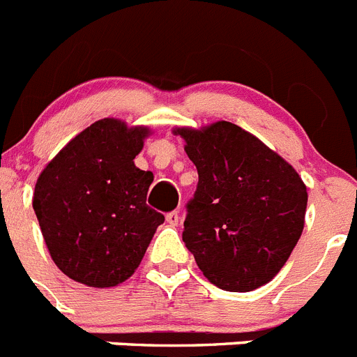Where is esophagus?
Instances as JSON below:
<instances>
[{
	"mask_svg": "<svg viewBox=\"0 0 357 357\" xmlns=\"http://www.w3.org/2000/svg\"><path fill=\"white\" fill-rule=\"evenodd\" d=\"M166 222H168L172 227H176L178 225V222H181V214L176 213V211H172V213L166 214Z\"/></svg>",
	"mask_w": 357,
	"mask_h": 357,
	"instance_id": "esophagus-1",
	"label": "esophagus"
}]
</instances>
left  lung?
<instances>
[{"mask_svg": "<svg viewBox=\"0 0 357 357\" xmlns=\"http://www.w3.org/2000/svg\"><path fill=\"white\" fill-rule=\"evenodd\" d=\"M175 134L198 172L182 241L202 273L225 291L270 282L304 229L307 191L298 173L234 123Z\"/></svg>", "mask_w": 357, "mask_h": 357, "instance_id": "1", "label": "left lung"}]
</instances>
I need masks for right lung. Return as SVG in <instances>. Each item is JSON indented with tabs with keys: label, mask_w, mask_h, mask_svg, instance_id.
<instances>
[{
	"label": "right lung",
	"mask_w": 357,
	"mask_h": 357,
	"mask_svg": "<svg viewBox=\"0 0 357 357\" xmlns=\"http://www.w3.org/2000/svg\"><path fill=\"white\" fill-rule=\"evenodd\" d=\"M148 128L105 118L69 141L43 169L33 211L53 263L93 288L127 280L164 223L146 206L153 173L134 164Z\"/></svg>",
	"instance_id": "right-lung-1"
}]
</instances>
